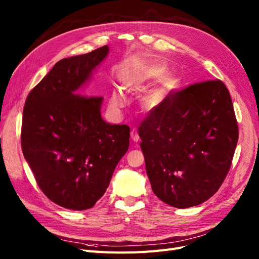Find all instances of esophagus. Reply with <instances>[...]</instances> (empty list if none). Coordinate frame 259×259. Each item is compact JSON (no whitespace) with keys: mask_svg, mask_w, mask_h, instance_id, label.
Segmentation results:
<instances>
[{"mask_svg":"<svg viewBox=\"0 0 259 259\" xmlns=\"http://www.w3.org/2000/svg\"><path fill=\"white\" fill-rule=\"evenodd\" d=\"M131 138H132V140H133V142H134V143H137L138 140H139L138 132H137L136 128H133V130L131 131Z\"/></svg>","mask_w":259,"mask_h":259,"instance_id":"1","label":"esophagus"}]
</instances>
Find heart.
<instances>
[{
	"label": "heart",
	"mask_w": 259,
	"mask_h": 259,
	"mask_svg": "<svg viewBox=\"0 0 259 259\" xmlns=\"http://www.w3.org/2000/svg\"><path fill=\"white\" fill-rule=\"evenodd\" d=\"M166 66L159 62H139L128 70L124 80V86L126 90L139 92L144 91L148 85L160 80L156 89L149 93L146 97L147 106L153 108L179 84L178 76L173 72L166 73ZM110 104L113 108H119L123 105V94L121 91L115 90L112 92Z\"/></svg>",
	"instance_id": "b5f03b06"
}]
</instances>
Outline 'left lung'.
I'll use <instances>...</instances> for the list:
<instances>
[{"label":"left lung","mask_w":259,"mask_h":259,"mask_svg":"<svg viewBox=\"0 0 259 259\" xmlns=\"http://www.w3.org/2000/svg\"><path fill=\"white\" fill-rule=\"evenodd\" d=\"M153 193L177 208L214 195L231 166L239 131L229 91L206 81L170 93L139 127Z\"/></svg>","instance_id":"obj_1"}]
</instances>
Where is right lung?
I'll return each instance as SVG.
<instances>
[{"label":"right lung","instance_id":"right-lung-1","mask_svg":"<svg viewBox=\"0 0 259 259\" xmlns=\"http://www.w3.org/2000/svg\"><path fill=\"white\" fill-rule=\"evenodd\" d=\"M108 54L105 45L59 60L30 92L23 108V156L44 194L65 208L95 205L128 150L130 127L105 122L104 98L90 96L93 72Z\"/></svg>","mask_w":259,"mask_h":259}]
</instances>
